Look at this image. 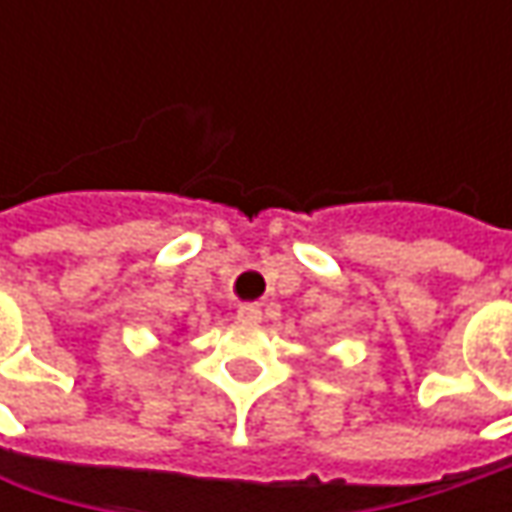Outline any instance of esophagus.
Segmentation results:
<instances>
[{
	"label": "esophagus",
	"mask_w": 512,
	"mask_h": 512,
	"mask_svg": "<svg viewBox=\"0 0 512 512\" xmlns=\"http://www.w3.org/2000/svg\"><path fill=\"white\" fill-rule=\"evenodd\" d=\"M236 319H239L242 325H259V322H262V307L253 305V302L239 305V310H236Z\"/></svg>",
	"instance_id": "34e87169"
}]
</instances>
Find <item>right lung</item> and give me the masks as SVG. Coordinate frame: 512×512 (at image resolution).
Returning <instances> with one entry per match:
<instances>
[{"label": "right lung", "mask_w": 512, "mask_h": 512, "mask_svg": "<svg viewBox=\"0 0 512 512\" xmlns=\"http://www.w3.org/2000/svg\"><path fill=\"white\" fill-rule=\"evenodd\" d=\"M176 330H179V333H185V327H182V325H179V327H176Z\"/></svg>", "instance_id": "add662e5"}]
</instances>
